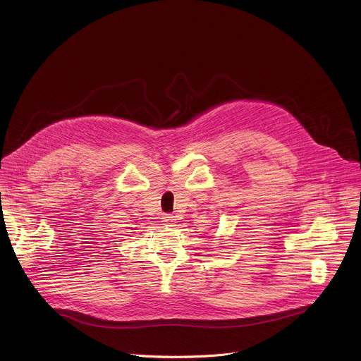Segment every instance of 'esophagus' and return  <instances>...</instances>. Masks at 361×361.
Segmentation results:
<instances>
[{"label":"esophagus","mask_w":361,"mask_h":361,"mask_svg":"<svg viewBox=\"0 0 361 361\" xmlns=\"http://www.w3.org/2000/svg\"><path fill=\"white\" fill-rule=\"evenodd\" d=\"M161 220H163L166 224H173V221H174V216H171V214H163Z\"/></svg>","instance_id":"obj_1"}]
</instances>
